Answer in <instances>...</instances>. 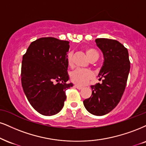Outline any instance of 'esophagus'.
<instances>
[{"instance_id": "34e87169", "label": "esophagus", "mask_w": 146, "mask_h": 146, "mask_svg": "<svg viewBox=\"0 0 146 146\" xmlns=\"http://www.w3.org/2000/svg\"><path fill=\"white\" fill-rule=\"evenodd\" d=\"M74 87H76V89H79V90L82 89V88H83V87H80V86L76 85V84H75V85H74Z\"/></svg>"}]
</instances>
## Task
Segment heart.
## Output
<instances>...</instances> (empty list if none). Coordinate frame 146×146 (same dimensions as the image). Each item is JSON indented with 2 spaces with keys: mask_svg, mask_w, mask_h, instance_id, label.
Segmentation results:
<instances>
[{
  "mask_svg": "<svg viewBox=\"0 0 146 146\" xmlns=\"http://www.w3.org/2000/svg\"><path fill=\"white\" fill-rule=\"evenodd\" d=\"M84 51L88 58L91 62H96L99 59L100 55L95 48L86 47ZM67 62L69 66H73V54L69 53L67 55ZM70 78L72 82L78 85H84L93 78V72L89 70L76 69L72 72L70 74Z\"/></svg>",
  "mask_w": 146,
  "mask_h": 146,
  "instance_id": "b5f03b06",
  "label": "heart"
}]
</instances>
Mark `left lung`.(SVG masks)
<instances>
[{
  "instance_id": "obj_1",
  "label": "left lung",
  "mask_w": 146,
  "mask_h": 146,
  "mask_svg": "<svg viewBox=\"0 0 146 146\" xmlns=\"http://www.w3.org/2000/svg\"><path fill=\"white\" fill-rule=\"evenodd\" d=\"M95 42L104 56L98 75L102 82L91 86L92 95L83 104L91 114L103 116L112 110L121 100L128 79L130 61L127 48L118 41L102 38Z\"/></svg>"
}]
</instances>
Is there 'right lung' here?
Here are the masks:
<instances>
[{"mask_svg": "<svg viewBox=\"0 0 146 146\" xmlns=\"http://www.w3.org/2000/svg\"><path fill=\"white\" fill-rule=\"evenodd\" d=\"M70 42L53 37L32 42L23 55L21 81L28 102L35 110L53 116L63 108L68 84L67 53Z\"/></svg>", "mask_w": 146, "mask_h": 146, "instance_id": "add662e5", "label": "right lung"}]
</instances>
